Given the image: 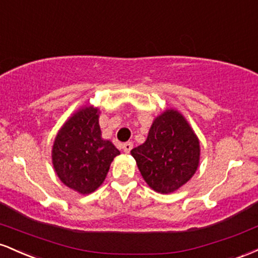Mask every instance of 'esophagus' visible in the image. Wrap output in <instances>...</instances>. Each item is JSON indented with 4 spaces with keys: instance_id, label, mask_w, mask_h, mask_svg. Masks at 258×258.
I'll use <instances>...</instances> for the list:
<instances>
[{
    "instance_id": "34e87169",
    "label": "esophagus",
    "mask_w": 258,
    "mask_h": 258,
    "mask_svg": "<svg viewBox=\"0 0 258 258\" xmlns=\"http://www.w3.org/2000/svg\"><path fill=\"white\" fill-rule=\"evenodd\" d=\"M132 148H133V143H132V142H126V143H123V146H122L123 152H125L126 154H128L130 152H131Z\"/></svg>"
}]
</instances>
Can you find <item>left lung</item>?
Wrapping results in <instances>:
<instances>
[{
  "label": "left lung",
  "mask_w": 258,
  "mask_h": 258,
  "mask_svg": "<svg viewBox=\"0 0 258 258\" xmlns=\"http://www.w3.org/2000/svg\"><path fill=\"white\" fill-rule=\"evenodd\" d=\"M131 154L147 184L158 193L168 194L194 176L200 144L185 117L167 109L154 120L147 141Z\"/></svg>",
  "instance_id": "left-lung-1"
}]
</instances>
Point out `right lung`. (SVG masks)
Wrapping results in <instances>:
<instances>
[{"label":"right lung","instance_id":"obj_1","mask_svg":"<svg viewBox=\"0 0 258 258\" xmlns=\"http://www.w3.org/2000/svg\"><path fill=\"white\" fill-rule=\"evenodd\" d=\"M99 109H79L59 130L52 149L55 173L65 185L90 194L104 182L111 161L120 154L110 141L102 138Z\"/></svg>","mask_w":258,"mask_h":258}]
</instances>
